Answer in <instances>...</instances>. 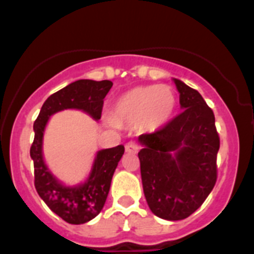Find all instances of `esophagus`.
<instances>
[{
  "instance_id": "esophagus-1",
  "label": "esophagus",
  "mask_w": 254,
  "mask_h": 254,
  "mask_svg": "<svg viewBox=\"0 0 254 254\" xmlns=\"http://www.w3.org/2000/svg\"><path fill=\"white\" fill-rule=\"evenodd\" d=\"M138 150H140V145L138 143L133 142V141L126 143V151L128 152V154H136V152H138Z\"/></svg>"
}]
</instances>
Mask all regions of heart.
I'll list each match as a JSON object with an SVG mask.
<instances>
[{
  "instance_id": "heart-1",
  "label": "heart",
  "mask_w": 254,
  "mask_h": 254,
  "mask_svg": "<svg viewBox=\"0 0 254 254\" xmlns=\"http://www.w3.org/2000/svg\"><path fill=\"white\" fill-rule=\"evenodd\" d=\"M176 108L170 87L150 85L132 89L114 104L112 120L116 125H138L147 129L159 128L169 121Z\"/></svg>"
}]
</instances>
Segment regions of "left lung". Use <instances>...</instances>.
Wrapping results in <instances>:
<instances>
[{
	"label": "left lung",
	"mask_w": 254,
	"mask_h": 254,
	"mask_svg": "<svg viewBox=\"0 0 254 254\" xmlns=\"http://www.w3.org/2000/svg\"><path fill=\"white\" fill-rule=\"evenodd\" d=\"M181 114L138 136L143 193L152 214L177 221L192 215L214 188L220 137L214 112L197 90L174 78Z\"/></svg>",
	"instance_id": "8db88e82"
}]
</instances>
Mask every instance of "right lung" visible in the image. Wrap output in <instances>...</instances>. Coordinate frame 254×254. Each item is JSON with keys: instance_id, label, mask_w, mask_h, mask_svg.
Masks as SVG:
<instances>
[{"instance_id": "obj_1", "label": "right lung", "mask_w": 254, "mask_h": 254, "mask_svg": "<svg viewBox=\"0 0 254 254\" xmlns=\"http://www.w3.org/2000/svg\"><path fill=\"white\" fill-rule=\"evenodd\" d=\"M112 86L113 82L109 80H77L52 94L44 102L34 122L35 134L30 156L34 163L35 190L47 206L68 224L87 223L102 211L109 193L114 170L125 154V146L118 145L98 151L86 182L76 187H66L53 177L44 164L42 152L44 128L52 114L69 108L81 109L95 121H99L104 98Z\"/></svg>"}]
</instances>
